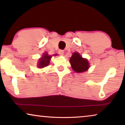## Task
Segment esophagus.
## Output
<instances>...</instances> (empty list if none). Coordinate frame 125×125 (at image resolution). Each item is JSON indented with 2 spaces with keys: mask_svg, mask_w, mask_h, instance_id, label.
Returning a JSON list of instances; mask_svg holds the SVG:
<instances>
[{
  "mask_svg": "<svg viewBox=\"0 0 125 125\" xmlns=\"http://www.w3.org/2000/svg\"><path fill=\"white\" fill-rule=\"evenodd\" d=\"M58 52H59V54H60V55H62V54L64 53V51L61 50V49H59V51H58Z\"/></svg>",
  "mask_w": 125,
  "mask_h": 125,
  "instance_id": "1",
  "label": "esophagus"
}]
</instances>
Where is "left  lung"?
Wrapping results in <instances>:
<instances>
[{"instance_id": "1", "label": "left lung", "mask_w": 125, "mask_h": 125, "mask_svg": "<svg viewBox=\"0 0 125 125\" xmlns=\"http://www.w3.org/2000/svg\"><path fill=\"white\" fill-rule=\"evenodd\" d=\"M70 62L73 71L76 72L81 73L87 71L89 68L88 61L83 59L78 53L75 52L70 59Z\"/></svg>"}]
</instances>
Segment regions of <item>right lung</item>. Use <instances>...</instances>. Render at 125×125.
Wrapping results in <instances>:
<instances>
[{
  "mask_svg": "<svg viewBox=\"0 0 125 125\" xmlns=\"http://www.w3.org/2000/svg\"><path fill=\"white\" fill-rule=\"evenodd\" d=\"M51 57H52V56H48L47 53H44L42 57L39 60L38 67L42 68L48 65Z\"/></svg>",
  "mask_w": 125,
  "mask_h": 125,
  "instance_id": "right-lung-1",
  "label": "right lung"
}]
</instances>
